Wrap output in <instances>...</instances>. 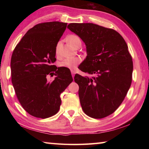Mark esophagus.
Here are the masks:
<instances>
[{
	"mask_svg": "<svg viewBox=\"0 0 149 149\" xmlns=\"http://www.w3.org/2000/svg\"><path fill=\"white\" fill-rule=\"evenodd\" d=\"M71 73H72V77H74V75H75V72L74 71V70H71Z\"/></svg>",
	"mask_w": 149,
	"mask_h": 149,
	"instance_id": "obj_1",
	"label": "esophagus"
}]
</instances>
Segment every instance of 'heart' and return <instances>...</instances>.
<instances>
[{"mask_svg": "<svg viewBox=\"0 0 149 149\" xmlns=\"http://www.w3.org/2000/svg\"><path fill=\"white\" fill-rule=\"evenodd\" d=\"M68 41L71 46L75 47L78 42H80V39L76 35H71L68 37ZM59 43L56 45V53L58 54V52ZM81 62V59L77 57H72L67 58L62 60L59 63V65L62 68H66L68 69H74L77 65L79 64Z\"/></svg>", "mask_w": 149, "mask_h": 149, "instance_id": "heart-1", "label": "heart"}]
</instances>
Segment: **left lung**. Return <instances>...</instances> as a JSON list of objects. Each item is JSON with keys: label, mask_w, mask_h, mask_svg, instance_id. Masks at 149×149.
<instances>
[{"label": "left lung", "mask_w": 149, "mask_h": 149, "mask_svg": "<svg viewBox=\"0 0 149 149\" xmlns=\"http://www.w3.org/2000/svg\"><path fill=\"white\" fill-rule=\"evenodd\" d=\"M68 29L86 46L79 70L92 75H75L82 109L93 118L107 117L122 104L132 84L133 61L127 43L116 31L97 24L72 23Z\"/></svg>", "instance_id": "left-lung-1"}]
</instances>
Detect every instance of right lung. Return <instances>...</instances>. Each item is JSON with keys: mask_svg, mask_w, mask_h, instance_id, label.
<instances>
[{"mask_svg": "<svg viewBox=\"0 0 149 149\" xmlns=\"http://www.w3.org/2000/svg\"><path fill=\"white\" fill-rule=\"evenodd\" d=\"M67 23L39 24L27 31L12 55V83L20 104L33 116L51 117L58 112L60 95L73 81L66 68H55L56 47ZM55 75L52 82L47 76Z\"/></svg>", "mask_w": 149, "mask_h": 149, "instance_id": "add662e5", "label": "right lung"}]
</instances>
